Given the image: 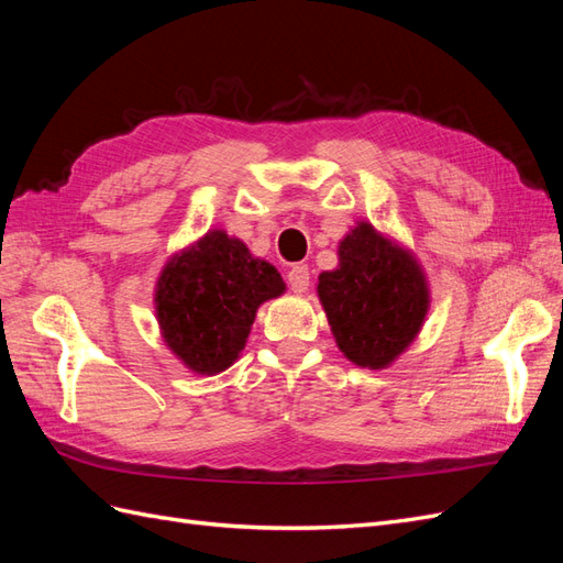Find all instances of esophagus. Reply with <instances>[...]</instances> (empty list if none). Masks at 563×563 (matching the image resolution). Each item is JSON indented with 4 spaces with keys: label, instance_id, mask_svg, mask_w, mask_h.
<instances>
[{
    "label": "esophagus",
    "instance_id": "obj_1",
    "mask_svg": "<svg viewBox=\"0 0 563 563\" xmlns=\"http://www.w3.org/2000/svg\"><path fill=\"white\" fill-rule=\"evenodd\" d=\"M286 279H288V286H291L294 294H305V291H308V286H310L308 265H294L291 269H288Z\"/></svg>",
    "mask_w": 563,
    "mask_h": 563
}]
</instances>
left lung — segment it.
Returning a JSON list of instances; mask_svg holds the SVG:
<instances>
[{
	"mask_svg": "<svg viewBox=\"0 0 563 563\" xmlns=\"http://www.w3.org/2000/svg\"><path fill=\"white\" fill-rule=\"evenodd\" d=\"M340 265L319 275V300L335 343L356 366L383 368L411 345L428 314V284L413 255L368 223L338 249Z\"/></svg>",
	"mask_w": 563,
	"mask_h": 563,
	"instance_id": "8db88e82",
	"label": "left lung"
}]
</instances>
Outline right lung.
I'll return each mask as SVG.
<instances>
[{
    "mask_svg": "<svg viewBox=\"0 0 563 563\" xmlns=\"http://www.w3.org/2000/svg\"><path fill=\"white\" fill-rule=\"evenodd\" d=\"M284 288L275 267L213 230L162 272L155 294L162 335L187 368L213 376L244 350L258 305Z\"/></svg>",
    "mask_w": 563,
    "mask_h": 563,
    "instance_id": "right-lung-1",
    "label": "right lung"
}]
</instances>
